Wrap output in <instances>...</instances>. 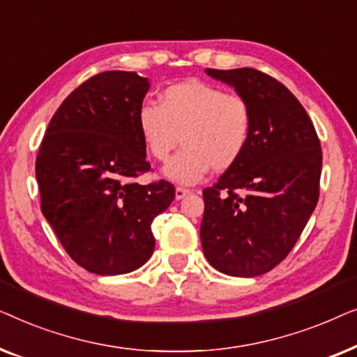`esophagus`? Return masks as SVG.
Here are the masks:
<instances>
[{
    "instance_id": "34e87169",
    "label": "esophagus",
    "mask_w": 357,
    "mask_h": 357,
    "mask_svg": "<svg viewBox=\"0 0 357 357\" xmlns=\"http://www.w3.org/2000/svg\"><path fill=\"white\" fill-rule=\"evenodd\" d=\"M190 193H192V192H190L188 188H182V187L175 188V198H177V199H182V198H185Z\"/></svg>"
}]
</instances>
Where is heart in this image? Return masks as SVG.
Returning <instances> with one entry per match:
<instances>
[{"label": "heart", "mask_w": 357, "mask_h": 357, "mask_svg": "<svg viewBox=\"0 0 357 357\" xmlns=\"http://www.w3.org/2000/svg\"><path fill=\"white\" fill-rule=\"evenodd\" d=\"M158 100L159 105H139L136 126L148 154L159 162L169 159L182 138L183 149L162 170L170 182L198 183L213 167L219 172L234 167L247 151L253 112L245 97L188 79L165 87Z\"/></svg>", "instance_id": "1"}]
</instances>
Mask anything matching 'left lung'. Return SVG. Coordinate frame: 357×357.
<instances>
[{"mask_svg": "<svg viewBox=\"0 0 357 357\" xmlns=\"http://www.w3.org/2000/svg\"><path fill=\"white\" fill-rule=\"evenodd\" d=\"M204 71L245 97L253 131L241 160L203 190V253L224 275L260 276L284 260L317 206L320 141L304 107L275 77L253 68Z\"/></svg>", "mask_w": 357, "mask_h": 357, "instance_id": "left-lung-1", "label": "left lung"}]
</instances>
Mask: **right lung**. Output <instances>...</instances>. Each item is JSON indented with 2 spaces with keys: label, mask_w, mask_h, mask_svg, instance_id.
Returning <instances> with one entry per match:
<instances>
[{
  "label": "right lung",
  "mask_w": 357,
  "mask_h": 357,
  "mask_svg": "<svg viewBox=\"0 0 357 357\" xmlns=\"http://www.w3.org/2000/svg\"><path fill=\"white\" fill-rule=\"evenodd\" d=\"M135 71H105L63 100L38 149L42 213L73 260L96 275L138 270L154 252L151 224L175 198L148 172L136 112L149 91Z\"/></svg>",
  "instance_id": "obj_1"
}]
</instances>
